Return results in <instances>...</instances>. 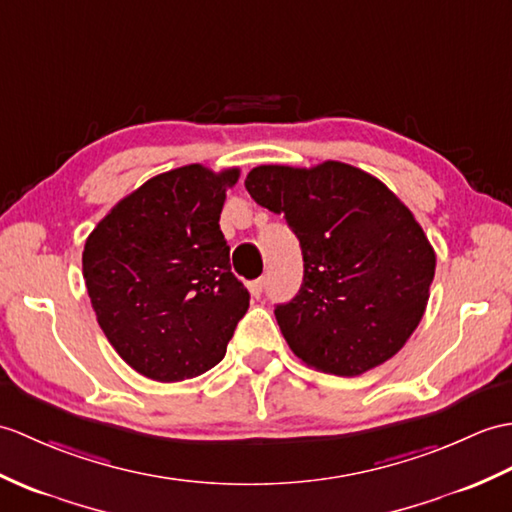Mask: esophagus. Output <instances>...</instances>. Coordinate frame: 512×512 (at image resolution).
I'll return each instance as SVG.
<instances>
[{
    "instance_id": "obj_1",
    "label": "esophagus",
    "mask_w": 512,
    "mask_h": 512,
    "mask_svg": "<svg viewBox=\"0 0 512 512\" xmlns=\"http://www.w3.org/2000/svg\"><path fill=\"white\" fill-rule=\"evenodd\" d=\"M248 285V292H251L253 296H255V299H259V296L261 294H264V279H255V281H248L246 283Z\"/></svg>"
}]
</instances>
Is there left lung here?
Listing matches in <instances>:
<instances>
[{
  "instance_id": "obj_1",
  "label": "left lung",
  "mask_w": 512,
  "mask_h": 512,
  "mask_svg": "<svg viewBox=\"0 0 512 512\" xmlns=\"http://www.w3.org/2000/svg\"><path fill=\"white\" fill-rule=\"evenodd\" d=\"M244 185L301 242V290L275 307L296 358L338 377L390 360L419 327L436 268L412 211L379 178L340 161L259 165Z\"/></svg>"
}]
</instances>
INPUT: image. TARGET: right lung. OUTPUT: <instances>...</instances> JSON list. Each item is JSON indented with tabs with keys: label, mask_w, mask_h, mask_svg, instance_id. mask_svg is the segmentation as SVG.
Wrapping results in <instances>:
<instances>
[{
	"label": "right lung",
	"mask_w": 512,
	"mask_h": 512,
	"mask_svg": "<svg viewBox=\"0 0 512 512\" xmlns=\"http://www.w3.org/2000/svg\"><path fill=\"white\" fill-rule=\"evenodd\" d=\"M240 170L200 163L150 178L91 231L82 277L104 336L154 382H183L216 366L251 294L231 272L220 231Z\"/></svg>",
	"instance_id": "right-lung-1"
}]
</instances>
